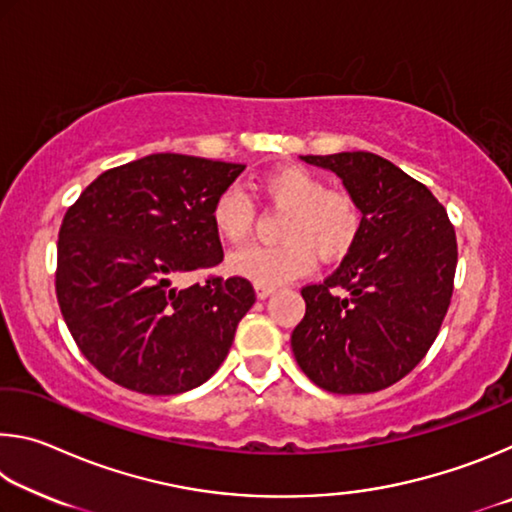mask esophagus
I'll list each match as a JSON object with an SVG mask.
<instances>
[{"label":"esophagus","mask_w":512,"mask_h":512,"mask_svg":"<svg viewBox=\"0 0 512 512\" xmlns=\"http://www.w3.org/2000/svg\"><path fill=\"white\" fill-rule=\"evenodd\" d=\"M273 291H275V287H264V284H255V293H257V298H259V300L268 298V296H271Z\"/></svg>","instance_id":"esophagus-1"}]
</instances>
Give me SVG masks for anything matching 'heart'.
Here are the masks:
<instances>
[{
	"instance_id": "1",
	"label": "heart",
	"mask_w": 512,
	"mask_h": 512,
	"mask_svg": "<svg viewBox=\"0 0 512 512\" xmlns=\"http://www.w3.org/2000/svg\"><path fill=\"white\" fill-rule=\"evenodd\" d=\"M257 196L284 210L280 246H248L228 257V271L264 287L305 275L314 266V253L341 259L352 250L361 232V210L341 189H327L318 173L298 164H284L262 173L255 183ZM214 232L225 244L239 246L250 237L255 207L237 187H228L212 205Z\"/></svg>"
}]
</instances>
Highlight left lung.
<instances>
[{
    "instance_id": "1",
    "label": "left lung",
    "mask_w": 512,
    "mask_h": 512,
    "mask_svg": "<svg viewBox=\"0 0 512 512\" xmlns=\"http://www.w3.org/2000/svg\"><path fill=\"white\" fill-rule=\"evenodd\" d=\"M300 158L343 180L361 232L325 282L302 289L293 357L329 393H375L409 375L436 341L454 291V225L427 187L375 153Z\"/></svg>"
}]
</instances>
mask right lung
<instances>
[{"instance_id":"1","label":"right lung","mask_w":512,"mask_h":512,"mask_svg":"<svg viewBox=\"0 0 512 512\" xmlns=\"http://www.w3.org/2000/svg\"><path fill=\"white\" fill-rule=\"evenodd\" d=\"M246 164L153 153L103 171L58 232L56 296L76 345L101 375L144 395L210 379L255 305L244 277L187 273L223 262L212 205Z\"/></svg>"}]
</instances>
